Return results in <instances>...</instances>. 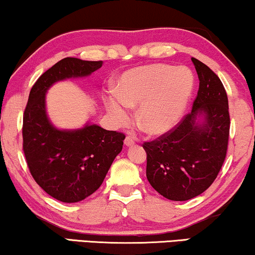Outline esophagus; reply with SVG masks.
<instances>
[{
	"label": "esophagus",
	"mask_w": 255,
	"mask_h": 255,
	"mask_svg": "<svg viewBox=\"0 0 255 255\" xmlns=\"http://www.w3.org/2000/svg\"><path fill=\"white\" fill-rule=\"evenodd\" d=\"M124 145L127 146V147L133 146L134 145V140L132 139V138H130V136H127V138L124 139Z\"/></svg>",
	"instance_id": "34e87169"
}]
</instances>
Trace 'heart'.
I'll list each match as a JSON object with an SVG mask.
<instances>
[{"instance_id":"heart-1","label":"heart","mask_w":255,"mask_h":255,"mask_svg":"<svg viewBox=\"0 0 255 255\" xmlns=\"http://www.w3.org/2000/svg\"><path fill=\"white\" fill-rule=\"evenodd\" d=\"M194 90L189 68L155 63L128 70L121 76L119 92L109 91L106 107L116 124L130 117V107L139 106L136 122L143 131L161 135L178 124Z\"/></svg>"}]
</instances>
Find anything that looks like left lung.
I'll return each instance as SVG.
<instances>
[{"label": "left lung", "instance_id": "left-lung-1", "mask_svg": "<svg viewBox=\"0 0 255 255\" xmlns=\"http://www.w3.org/2000/svg\"><path fill=\"white\" fill-rule=\"evenodd\" d=\"M199 78L192 112L168 133L143 143L146 176L169 200L186 201L212 185L228 149L230 117L227 92L219 77L191 58Z\"/></svg>", "mask_w": 255, "mask_h": 255}]
</instances>
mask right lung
Segmentation results:
<instances>
[{"label":"right lung","mask_w":255,"mask_h":255,"mask_svg":"<svg viewBox=\"0 0 255 255\" xmlns=\"http://www.w3.org/2000/svg\"><path fill=\"white\" fill-rule=\"evenodd\" d=\"M102 63L63 58L42 73L29 92L23 120L25 157L38 185L62 202L82 201L101 186L125 135L91 122L78 128H58L47 114L46 94L58 82L91 76Z\"/></svg>","instance_id":"add662e5"}]
</instances>
